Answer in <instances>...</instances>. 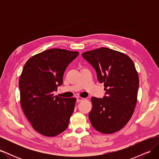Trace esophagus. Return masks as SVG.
Returning a JSON list of instances; mask_svg holds the SVG:
<instances>
[{
  "label": "esophagus",
  "mask_w": 159,
  "mask_h": 159,
  "mask_svg": "<svg viewBox=\"0 0 159 159\" xmlns=\"http://www.w3.org/2000/svg\"><path fill=\"white\" fill-rule=\"evenodd\" d=\"M84 100V98H81V97H77V101L78 102H82V101Z\"/></svg>",
  "instance_id": "obj_1"
}]
</instances>
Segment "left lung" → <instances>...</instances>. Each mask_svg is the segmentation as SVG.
I'll use <instances>...</instances> for the list:
<instances>
[{"label": "left lung", "mask_w": 159, "mask_h": 159, "mask_svg": "<svg viewBox=\"0 0 159 159\" xmlns=\"http://www.w3.org/2000/svg\"><path fill=\"white\" fill-rule=\"evenodd\" d=\"M81 56L95 69L105 91L103 98H91L90 122L100 133L117 132L125 126L136 106L139 79L133 61L123 53L107 48Z\"/></svg>", "instance_id": "8db88e82"}]
</instances>
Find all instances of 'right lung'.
Masks as SVG:
<instances>
[{
    "label": "right lung",
    "mask_w": 159,
    "mask_h": 159,
    "mask_svg": "<svg viewBox=\"0 0 159 159\" xmlns=\"http://www.w3.org/2000/svg\"><path fill=\"white\" fill-rule=\"evenodd\" d=\"M78 52L53 48L31 57L19 79L20 104L24 113L37 132L47 137L60 134L68 126L76 99L54 96L63 84L67 67Z\"/></svg>",
    "instance_id": "1"
}]
</instances>
